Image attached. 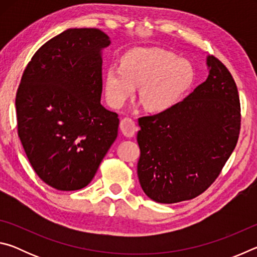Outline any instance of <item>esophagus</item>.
<instances>
[{
    "label": "esophagus",
    "instance_id": "esophagus-1",
    "mask_svg": "<svg viewBox=\"0 0 257 257\" xmlns=\"http://www.w3.org/2000/svg\"><path fill=\"white\" fill-rule=\"evenodd\" d=\"M120 129L125 137H133L135 133L137 132L136 122L129 116H125L120 122Z\"/></svg>",
    "mask_w": 257,
    "mask_h": 257
}]
</instances>
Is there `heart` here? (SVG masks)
I'll use <instances>...</instances> for the list:
<instances>
[{"label": "heart", "instance_id": "1", "mask_svg": "<svg viewBox=\"0 0 257 257\" xmlns=\"http://www.w3.org/2000/svg\"><path fill=\"white\" fill-rule=\"evenodd\" d=\"M195 81L188 60L160 47H137L121 56L120 67H108L104 89L108 103L121 107L139 87V99L150 112H164L182 97Z\"/></svg>", "mask_w": 257, "mask_h": 257}]
</instances>
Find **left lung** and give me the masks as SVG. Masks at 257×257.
I'll return each instance as SVG.
<instances>
[{
  "instance_id": "1",
  "label": "left lung",
  "mask_w": 257,
  "mask_h": 257,
  "mask_svg": "<svg viewBox=\"0 0 257 257\" xmlns=\"http://www.w3.org/2000/svg\"><path fill=\"white\" fill-rule=\"evenodd\" d=\"M207 79L169 110L138 119V179L151 199L195 198L220 175L240 132V102L231 73L208 55Z\"/></svg>"
}]
</instances>
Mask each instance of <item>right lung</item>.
Returning a JSON list of instances; mask_svg holds the SVG:
<instances>
[{
  "label": "right lung",
  "mask_w": 257,
  "mask_h": 257,
  "mask_svg": "<svg viewBox=\"0 0 257 257\" xmlns=\"http://www.w3.org/2000/svg\"><path fill=\"white\" fill-rule=\"evenodd\" d=\"M110 44L99 29H67L38 49L21 78L20 142L37 176L58 190L88 185L118 136V114L101 104L102 50Z\"/></svg>",
  "instance_id": "obj_1"
}]
</instances>
